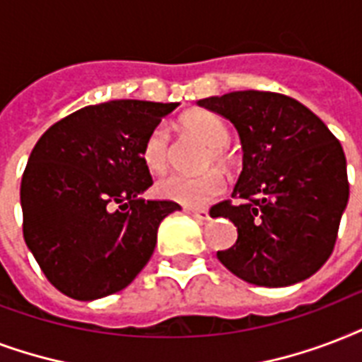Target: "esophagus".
Masks as SVG:
<instances>
[{
    "label": "esophagus",
    "mask_w": 362,
    "mask_h": 362,
    "mask_svg": "<svg viewBox=\"0 0 362 362\" xmlns=\"http://www.w3.org/2000/svg\"><path fill=\"white\" fill-rule=\"evenodd\" d=\"M185 211L189 213V215H192V217H196V219H200V221L209 219V211H207V209H198V207H185Z\"/></svg>",
    "instance_id": "1"
}]
</instances>
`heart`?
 <instances>
[{
  "mask_svg": "<svg viewBox=\"0 0 362 362\" xmlns=\"http://www.w3.org/2000/svg\"><path fill=\"white\" fill-rule=\"evenodd\" d=\"M181 124L190 136L207 145L204 168H211L213 164L225 170L232 168L234 155L228 147L230 130L225 124V120L209 111H192L185 115ZM170 158H172L170 130L166 124H158L149 132V136L143 143V160L151 172H164L170 164ZM156 190L166 200L177 202L187 207H200L225 190V179L217 170L202 173L196 177L172 173L158 181Z\"/></svg>",
  "mask_w": 362,
  "mask_h": 362,
  "instance_id": "obj_1",
  "label": "heart"
}]
</instances>
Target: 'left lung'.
Returning <instances> with one entry per match:
<instances>
[{"label": "left lung", "mask_w": 362, "mask_h": 362, "mask_svg": "<svg viewBox=\"0 0 362 362\" xmlns=\"http://www.w3.org/2000/svg\"><path fill=\"white\" fill-rule=\"evenodd\" d=\"M236 126L243 170L232 200L211 217L238 226L217 257L240 279L285 287L327 262L349 198L346 155L334 134L306 105L277 92L242 90L200 100Z\"/></svg>", "instance_id": "obj_1"}]
</instances>
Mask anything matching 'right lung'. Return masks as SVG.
<instances>
[{
	"label": "right lung",
	"instance_id": "add662e5",
	"mask_svg": "<svg viewBox=\"0 0 362 362\" xmlns=\"http://www.w3.org/2000/svg\"><path fill=\"white\" fill-rule=\"evenodd\" d=\"M179 103L113 100L52 124L22 175V232L60 293L96 300L128 287L156 245L160 221L181 209L143 200L153 185L143 143Z\"/></svg>",
	"mask_w": 362,
	"mask_h": 362
}]
</instances>
